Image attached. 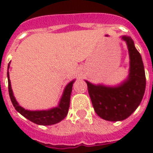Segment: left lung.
I'll list each match as a JSON object with an SVG mask.
<instances>
[{
  "instance_id": "8db88e82",
  "label": "left lung",
  "mask_w": 153,
  "mask_h": 153,
  "mask_svg": "<svg viewBox=\"0 0 153 153\" xmlns=\"http://www.w3.org/2000/svg\"><path fill=\"white\" fill-rule=\"evenodd\" d=\"M127 44L130 69L128 79L114 87L94 85L86 81L94 111L104 120H125L135 111L142 100L146 86L145 68L139 51L131 37H121Z\"/></svg>"
}]
</instances>
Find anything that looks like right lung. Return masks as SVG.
I'll return each mask as SVG.
<instances>
[{"mask_svg": "<svg viewBox=\"0 0 153 153\" xmlns=\"http://www.w3.org/2000/svg\"><path fill=\"white\" fill-rule=\"evenodd\" d=\"M8 93L9 97L12 101L13 106L15 107L16 111H18L21 115L28 119L33 123L41 126H51L58 122H59L66 117L68 113V109L70 106V101H71V94L72 91V86L74 83V81L71 82L67 84V86L65 87L63 94L61 99H60L59 104L57 107L53 109H48V110H38V111H30L27 110L20 106L18 105L17 102L16 101L14 96H13V91L11 88V82L9 79V74H8Z\"/></svg>", "mask_w": 153, "mask_h": 153, "instance_id": "1", "label": "right lung"}]
</instances>
